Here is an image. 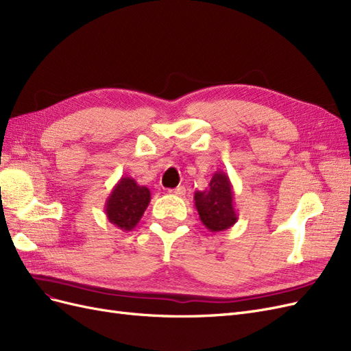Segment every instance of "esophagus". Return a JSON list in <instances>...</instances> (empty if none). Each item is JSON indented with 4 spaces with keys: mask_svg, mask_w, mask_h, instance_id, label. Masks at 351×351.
<instances>
[{
    "mask_svg": "<svg viewBox=\"0 0 351 351\" xmlns=\"http://www.w3.org/2000/svg\"><path fill=\"white\" fill-rule=\"evenodd\" d=\"M169 193L174 195V196H183L186 193V187L184 186H178L176 189H171L169 190Z\"/></svg>",
    "mask_w": 351,
    "mask_h": 351,
    "instance_id": "esophagus-1",
    "label": "esophagus"
}]
</instances>
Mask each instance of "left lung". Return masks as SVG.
<instances>
[{
    "mask_svg": "<svg viewBox=\"0 0 351 351\" xmlns=\"http://www.w3.org/2000/svg\"><path fill=\"white\" fill-rule=\"evenodd\" d=\"M234 190L230 177L224 171H218L212 176L208 189L195 193V206L199 218L209 231L218 232L232 227L237 222L239 215L234 208Z\"/></svg>",
    "mask_w": 351,
    "mask_h": 351,
    "instance_id": "8db88e82",
    "label": "left lung"
}]
</instances>
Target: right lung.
Segmentation results:
<instances>
[{"label": "right lung", "mask_w": 351, "mask_h": 351, "mask_svg": "<svg viewBox=\"0 0 351 351\" xmlns=\"http://www.w3.org/2000/svg\"><path fill=\"white\" fill-rule=\"evenodd\" d=\"M151 202V190L132 177H121L105 202L108 221L123 231H132Z\"/></svg>", "instance_id": "obj_1"}]
</instances>
